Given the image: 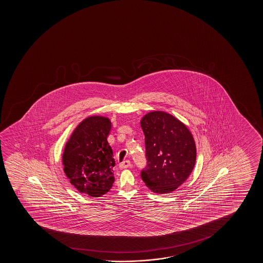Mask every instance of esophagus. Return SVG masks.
Masks as SVG:
<instances>
[{
  "label": "esophagus",
  "mask_w": 263,
  "mask_h": 263,
  "mask_svg": "<svg viewBox=\"0 0 263 263\" xmlns=\"http://www.w3.org/2000/svg\"><path fill=\"white\" fill-rule=\"evenodd\" d=\"M130 166H131V162L128 160H126V161L119 163V168L120 169H126V168H128Z\"/></svg>",
  "instance_id": "34e87169"
}]
</instances>
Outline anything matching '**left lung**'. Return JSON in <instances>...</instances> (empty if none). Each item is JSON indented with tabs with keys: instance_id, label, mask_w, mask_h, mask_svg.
<instances>
[{
	"instance_id": "left-lung-1",
	"label": "left lung",
	"mask_w": 263,
	"mask_h": 263,
	"mask_svg": "<svg viewBox=\"0 0 263 263\" xmlns=\"http://www.w3.org/2000/svg\"><path fill=\"white\" fill-rule=\"evenodd\" d=\"M146 166L141 178L159 194L175 191L190 176L196 162V145L187 126L162 111L148 113L141 120Z\"/></svg>"
}]
</instances>
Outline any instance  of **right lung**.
I'll list each match as a JSON object with an SVG mask.
<instances>
[{
    "label": "right lung",
    "mask_w": 263,
    "mask_h": 263,
    "mask_svg": "<svg viewBox=\"0 0 263 263\" xmlns=\"http://www.w3.org/2000/svg\"><path fill=\"white\" fill-rule=\"evenodd\" d=\"M111 128L109 119L90 117L73 131L63 154L64 172L82 193L100 197L114 183L115 160L107 141Z\"/></svg>",
    "instance_id": "right-lung-1"
}]
</instances>
